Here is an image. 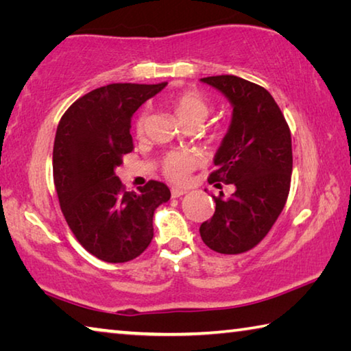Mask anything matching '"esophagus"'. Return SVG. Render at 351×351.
Segmentation results:
<instances>
[{
    "mask_svg": "<svg viewBox=\"0 0 351 351\" xmlns=\"http://www.w3.org/2000/svg\"><path fill=\"white\" fill-rule=\"evenodd\" d=\"M186 193H187L186 190H182V189H171V197H173V198H180Z\"/></svg>",
    "mask_w": 351,
    "mask_h": 351,
    "instance_id": "1",
    "label": "esophagus"
}]
</instances>
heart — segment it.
I'll list each match as a JSON object with an SVG mask.
<instances>
[{
  "mask_svg": "<svg viewBox=\"0 0 351 351\" xmlns=\"http://www.w3.org/2000/svg\"><path fill=\"white\" fill-rule=\"evenodd\" d=\"M165 104L175 112L178 121L182 125H203L204 121L210 114V104L203 94L198 91H180L175 94H169L165 97ZM145 112H141L134 122L136 134L144 133L145 127ZM197 165V156L189 152H171L164 158L162 169L171 181L182 182L187 180L190 171Z\"/></svg>",
  "mask_w": 351,
  "mask_h": 351,
  "instance_id": "b5f03b06",
  "label": "heart"
}]
</instances>
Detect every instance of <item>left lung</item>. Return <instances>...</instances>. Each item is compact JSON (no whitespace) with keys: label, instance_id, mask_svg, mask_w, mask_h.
Listing matches in <instances>:
<instances>
[{"label":"left lung","instance_id":"obj_1","mask_svg":"<svg viewBox=\"0 0 351 351\" xmlns=\"http://www.w3.org/2000/svg\"><path fill=\"white\" fill-rule=\"evenodd\" d=\"M229 100L232 117L213 158L209 184H232L229 198L219 192L215 213L199 228L212 251L246 252L265 239L287 203L293 173L289 127L271 94L237 75L201 79Z\"/></svg>","mask_w":351,"mask_h":351}]
</instances>
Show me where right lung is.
<instances>
[{"label":"right lung","mask_w":351,"mask_h":351,"mask_svg":"<svg viewBox=\"0 0 351 351\" xmlns=\"http://www.w3.org/2000/svg\"><path fill=\"white\" fill-rule=\"evenodd\" d=\"M165 85L97 88L75 100L57 127L52 169L62 212L80 245L106 263H125L144 252L153 239L154 210L170 199L164 182L127 192L116 176L122 156L133 150V114Z\"/></svg>","instance_id":"obj_1"}]
</instances>
